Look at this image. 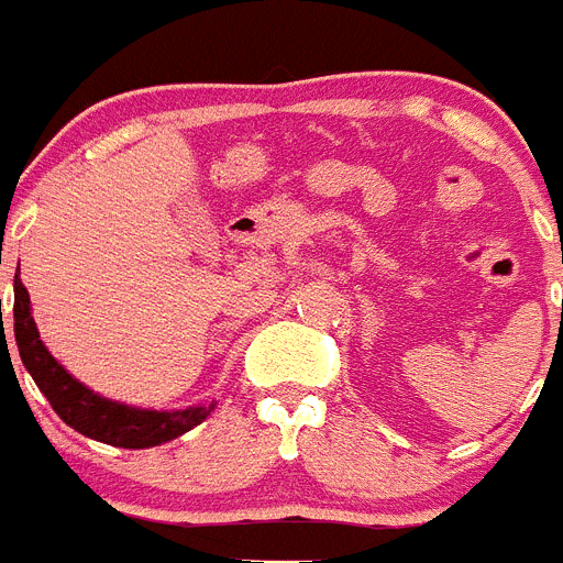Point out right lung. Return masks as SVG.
Segmentation results:
<instances>
[{
    "instance_id": "add662e5",
    "label": "right lung",
    "mask_w": 563,
    "mask_h": 563,
    "mask_svg": "<svg viewBox=\"0 0 563 563\" xmlns=\"http://www.w3.org/2000/svg\"><path fill=\"white\" fill-rule=\"evenodd\" d=\"M13 335H16L24 369L36 380L53 411L67 422L69 429H76L89 440L107 442L114 449H154V445H163V442L191 431L194 426H200L217 409L213 400L208 406L200 402V406L172 411L141 409V406L109 400L84 386L44 346L36 321H33V310H30V296L19 273L13 278Z\"/></svg>"
}]
</instances>
